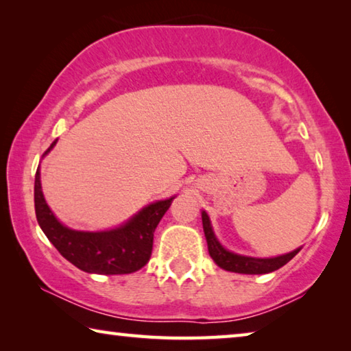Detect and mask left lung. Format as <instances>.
Segmentation results:
<instances>
[{"label": "left lung", "mask_w": 351, "mask_h": 351, "mask_svg": "<svg viewBox=\"0 0 351 351\" xmlns=\"http://www.w3.org/2000/svg\"><path fill=\"white\" fill-rule=\"evenodd\" d=\"M201 218H203V229L207 241V249L212 260L224 271L230 272H239V274H268V272L277 271L282 268L283 265H287L288 261L295 257L297 252L300 251V247L294 249L293 252L278 255V257H269V258H258V257H249V255H241L230 252L229 249H226L221 243L218 241L215 237V232L212 229L210 218L207 215L206 210L201 212Z\"/></svg>", "instance_id": "1"}]
</instances>
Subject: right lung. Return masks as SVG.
I'll return each instance as SVG.
<instances>
[{
	"instance_id": "add662e5",
	"label": "right lung",
	"mask_w": 351,
	"mask_h": 351,
	"mask_svg": "<svg viewBox=\"0 0 351 351\" xmlns=\"http://www.w3.org/2000/svg\"><path fill=\"white\" fill-rule=\"evenodd\" d=\"M57 141L43 153V158ZM173 199L175 197L154 201L114 229L97 232L75 230L58 221L47 206L41 190L40 165L35 173V215L41 230L64 258L90 274H132L144 268L152 255L154 229Z\"/></svg>"
}]
</instances>
